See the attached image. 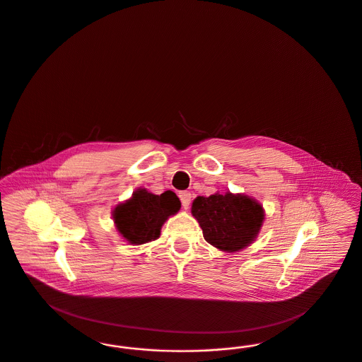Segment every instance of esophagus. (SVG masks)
<instances>
[{
    "mask_svg": "<svg viewBox=\"0 0 362 362\" xmlns=\"http://www.w3.org/2000/svg\"><path fill=\"white\" fill-rule=\"evenodd\" d=\"M179 198L182 201L183 209L187 210L189 206V202H191V192H189V191H182V192H179Z\"/></svg>",
    "mask_w": 362,
    "mask_h": 362,
    "instance_id": "34e87169",
    "label": "esophagus"
}]
</instances>
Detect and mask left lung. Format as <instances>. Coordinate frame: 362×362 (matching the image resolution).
<instances>
[{
    "instance_id": "left-lung-1",
    "label": "left lung",
    "mask_w": 362,
    "mask_h": 362,
    "mask_svg": "<svg viewBox=\"0 0 362 362\" xmlns=\"http://www.w3.org/2000/svg\"><path fill=\"white\" fill-rule=\"evenodd\" d=\"M191 213L202 228L205 240L213 247L236 252L257 239L264 210L257 199L244 194H213L197 197Z\"/></svg>"
}]
</instances>
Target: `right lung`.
<instances>
[{"mask_svg":"<svg viewBox=\"0 0 362 362\" xmlns=\"http://www.w3.org/2000/svg\"><path fill=\"white\" fill-rule=\"evenodd\" d=\"M179 209L180 201L173 191L155 195L148 189H138L130 199L114 209L112 218L122 238L139 245L157 239L163 224Z\"/></svg>","mask_w":362,"mask_h":362,"instance_id":"add662e5","label":"right lung"}]
</instances>
